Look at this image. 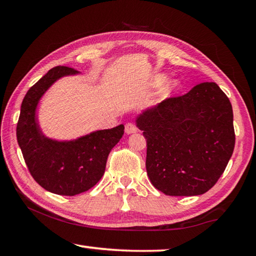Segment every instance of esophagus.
Masks as SVG:
<instances>
[{
    "label": "esophagus",
    "instance_id": "esophagus-1",
    "mask_svg": "<svg viewBox=\"0 0 256 256\" xmlns=\"http://www.w3.org/2000/svg\"><path fill=\"white\" fill-rule=\"evenodd\" d=\"M136 131H138V128L136 126V124H133V123L125 124V132H126L128 134L136 133Z\"/></svg>",
    "mask_w": 256,
    "mask_h": 256
}]
</instances>
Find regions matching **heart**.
<instances>
[{
	"label": "heart",
	"instance_id": "obj_1",
	"mask_svg": "<svg viewBox=\"0 0 256 256\" xmlns=\"http://www.w3.org/2000/svg\"><path fill=\"white\" fill-rule=\"evenodd\" d=\"M164 80V76H158L157 79H156V84H162V82ZM175 86H176V84H172L170 88H168V92H172V90H174L175 89Z\"/></svg>",
	"mask_w": 256,
	"mask_h": 256
}]
</instances>
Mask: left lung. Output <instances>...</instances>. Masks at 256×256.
Masks as SVG:
<instances>
[{
    "label": "left lung",
    "mask_w": 256,
    "mask_h": 256,
    "mask_svg": "<svg viewBox=\"0 0 256 256\" xmlns=\"http://www.w3.org/2000/svg\"><path fill=\"white\" fill-rule=\"evenodd\" d=\"M146 138V172L172 196H200L222 175L235 146L232 107L214 82L168 98L136 118Z\"/></svg>",
    "instance_id": "8db88e82"
}]
</instances>
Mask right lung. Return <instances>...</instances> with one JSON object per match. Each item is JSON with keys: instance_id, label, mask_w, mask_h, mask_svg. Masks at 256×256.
<instances>
[{"instance_id": "right-lung-1", "label": "right lung", "mask_w": 256, "mask_h": 256, "mask_svg": "<svg viewBox=\"0 0 256 256\" xmlns=\"http://www.w3.org/2000/svg\"><path fill=\"white\" fill-rule=\"evenodd\" d=\"M55 66L28 90L21 104L16 140L34 180L48 192L73 196L96 185L105 172L110 150L124 134V125L100 130L73 141H56L40 131L36 108L46 90L60 78L76 74Z\"/></svg>"}]
</instances>
